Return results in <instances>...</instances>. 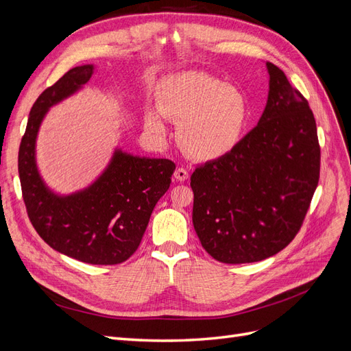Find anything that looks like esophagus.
<instances>
[{"mask_svg": "<svg viewBox=\"0 0 351 351\" xmlns=\"http://www.w3.org/2000/svg\"><path fill=\"white\" fill-rule=\"evenodd\" d=\"M174 177L178 180V182H184V180H187V178H189V171H187V168H184V167H178V168L176 169Z\"/></svg>", "mask_w": 351, "mask_h": 351, "instance_id": "esophagus-1", "label": "esophagus"}]
</instances>
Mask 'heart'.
Here are the masks:
<instances>
[{
  "label": "heart",
  "instance_id": "b5f03b06",
  "mask_svg": "<svg viewBox=\"0 0 351 351\" xmlns=\"http://www.w3.org/2000/svg\"><path fill=\"white\" fill-rule=\"evenodd\" d=\"M162 107L149 115V129L165 136V114L178 121V141L199 159H217L234 149L250 121L247 95L210 74L186 71L167 80Z\"/></svg>",
  "mask_w": 351,
  "mask_h": 351
}]
</instances>
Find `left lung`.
<instances>
[{"label":"left lung","mask_w":351,"mask_h":351,"mask_svg":"<svg viewBox=\"0 0 351 351\" xmlns=\"http://www.w3.org/2000/svg\"><path fill=\"white\" fill-rule=\"evenodd\" d=\"M269 92L258 125L234 149L195 169L193 227L222 263L259 262L299 232L319 182L321 147L309 102L267 62Z\"/></svg>","instance_id":"8db88e82"}]
</instances>
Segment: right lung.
<instances>
[{
  "mask_svg": "<svg viewBox=\"0 0 351 351\" xmlns=\"http://www.w3.org/2000/svg\"><path fill=\"white\" fill-rule=\"evenodd\" d=\"M93 64L69 70L39 95L19 149V177L32 226L49 246L92 265H117L139 247L156 202L171 183L176 164L115 149L104 173L86 189L57 195L36 165V136L51 107L86 84Z\"/></svg>",
  "mask_w": 351,
  "mask_h": 351,
  "instance_id": "obj_1",
  "label": "right lung"
}]
</instances>
